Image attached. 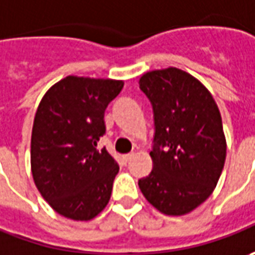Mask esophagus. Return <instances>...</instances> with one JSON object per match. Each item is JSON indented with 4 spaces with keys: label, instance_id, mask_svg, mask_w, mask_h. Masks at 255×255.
Segmentation results:
<instances>
[{
    "label": "esophagus",
    "instance_id": "esophagus-1",
    "mask_svg": "<svg viewBox=\"0 0 255 255\" xmlns=\"http://www.w3.org/2000/svg\"><path fill=\"white\" fill-rule=\"evenodd\" d=\"M132 158V154H126L123 155V163H128L129 162V159Z\"/></svg>",
    "mask_w": 255,
    "mask_h": 255
}]
</instances>
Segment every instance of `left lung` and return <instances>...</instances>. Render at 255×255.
Returning <instances> with one entry per match:
<instances>
[{
  "label": "left lung",
  "mask_w": 255,
  "mask_h": 255,
  "mask_svg": "<svg viewBox=\"0 0 255 255\" xmlns=\"http://www.w3.org/2000/svg\"><path fill=\"white\" fill-rule=\"evenodd\" d=\"M139 89L154 110L152 171L138 180L145 199L161 213L182 216L215 190L226 161L222 116L196 77L168 67L141 76Z\"/></svg>",
  "instance_id": "obj_1"
}]
</instances>
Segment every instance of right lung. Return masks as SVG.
Instances as JSON below:
<instances>
[{"label":"right lung","instance_id":"obj_1","mask_svg":"<svg viewBox=\"0 0 255 255\" xmlns=\"http://www.w3.org/2000/svg\"><path fill=\"white\" fill-rule=\"evenodd\" d=\"M123 80L67 76L42 97L31 138V168L42 198L59 215L87 222L107 206L119 163L106 148L104 111Z\"/></svg>","mask_w":255,"mask_h":255}]
</instances>
